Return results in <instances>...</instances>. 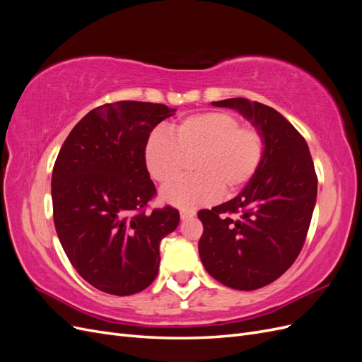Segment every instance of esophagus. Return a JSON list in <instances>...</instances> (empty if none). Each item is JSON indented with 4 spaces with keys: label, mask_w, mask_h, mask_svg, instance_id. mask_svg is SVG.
Segmentation results:
<instances>
[{
    "label": "esophagus",
    "mask_w": 362,
    "mask_h": 362,
    "mask_svg": "<svg viewBox=\"0 0 362 362\" xmlns=\"http://www.w3.org/2000/svg\"><path fill=\"white\" fill-rule=\"evenodd\" d=\"M180 216H181L182 221H189V218H192V217H194V216H196V213H194V211H192V210H181Z\"/></svg>",
    "instance_id": "esophagus-1"
}]
</instances>
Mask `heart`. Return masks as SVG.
<instances>
[{"label":"heart","instance_id":"b5f03b06","mask_svg":"<svg viewBox=\"0 0 362 362\" xmlns=\"http://www.w3.org/2000/svg\"><path fill=\"white\" fill-rule=\"evenodd\" d=\"M169 134L152 131L145 144V164L156 181L166 184L178 178L193 160L190 178L161 190L164 202L194 208L211 202L218 193L233 194L255 177L264 137L252 125H240L228 112L190 116L170 127Z\"/></svg>","mask_w":362,"mask_h":362}]
</instances>
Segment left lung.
Listing matches in <instances>:
<instances>
[{
    "mask_svg": "<svg viewBox=\"0 0 362 362\" xmlns=\"http://www.w3.org/2000/svg\"><path fill=\"white\" fill-rule=\"evenodd\" d=\"M237 110L261 131L264 156L234 199L202 210L199 257L205 270L234 290H257L278 279L298 258L317 199L310 148L275 108L246 98L211 103ZM240 212L238 221L221 218Z\"/></svg>",
    "mask_w": 362,
    "mask_h": 362,
    "instance_id": "1",
    "label": "left lung"
}]
</instances>
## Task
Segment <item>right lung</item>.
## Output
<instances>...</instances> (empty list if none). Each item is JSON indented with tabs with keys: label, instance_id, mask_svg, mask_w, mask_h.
I'll use <instances>...</instances> for the list:
<instances>
[{
	"label": "right lung",
	"instance_id": "obj_1",
	"mask_svg": "<svg viewBox=\"0 0 362 362\" xmlns=\"http://www.w3.org/2000/svg\"><path fill=\"white\" fill-rule=\"evenodd\" d=\"M164 104L119 101L93 108L59 152L51 178L54 225L78 275L108 294L149 287L160 266V242L180 223L164 206L145 213L156 194L145 164V144Z\"/></svg>",
	"mask_w": 362,
	"mask_h": 362
}]
</instances>
